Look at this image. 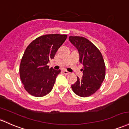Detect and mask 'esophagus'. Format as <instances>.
<instances>
[{
  "instance_id": "esophagus-1",
  "label": "esophagus",
  "mask_w": 129,
  "mask_h": 129,
  "mask_svg": "<svg viewBox=\"0 0 129 129\" xmlns=\"http://www.w3.org/2000/svg\"><path fill=\"white\" fill-rule=\"evenodd\" d=\"M63 73H64L65 75H69V74H70V72H68L67 70H63Z\"/></svg>"
}]
</instances>
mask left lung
Returning a JSON list of instances; mask_svg holds the SVG:
<instances>
[{
    "mask_svg": "<svg viewBox=\"0 0 129 129\" xmlns=\"http://www.w3.org/2000/svg\"><path fill=\"white\" fill-rule=\"evenodd\" d=\"M69 40L78 51L80 62L83 64V77L72 85L78 95L86 97L100 88L105 76V65L102 55L92 43L83 37L70 36Z\"/></svg>",
    "mask_w": 129,
    "mask_h": 129,
    "instance_id": "left-lung-1",
    "label": "left lung"
}]
</instances>
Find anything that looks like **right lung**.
<instances>
[{
    "instance_id": "1",
    "label": "right lung",
    "mask_w": 129,
    "mask_h": 129,
    "mask_svg": "<svg viewBox=\"0 0 129 129\" xmlns=\"http://www.w3.org/2000/svg\"><path fill=\"white\" fill-rule=\"evenodd\" d=\"M66 35L48 34L29 44L21 59L19 74L28 93L35 97L49 94L61 70L49 69L48 63L67 39Z\"/></svg>"
}]
</instances>
